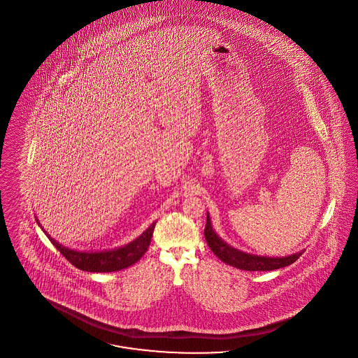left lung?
I'll return each instance as SVG.
<instances>
[{
  "label": "left lung",
  "instance_id": "left-lung-1",
  "mask_svg": "<svg viewBox=\"0 0 358 358\" xmlns=\"http://www.w3.org/2000/svg\"><path fill=\"white\" fill-rule=\"evenodd\" d=\"M203 233H205L206 243L215 256L221 261H224L225 264L236 266L237 269H241V271H249V272L262 271V272H265V271L280 269V268H284V266L293 264L302 255V252H300V253H296V255H292L287 257L272 258L243 253L237 249H233L229 245H227L215 234V230L212 229L209 215H206V225H205Z\"/></svg>",
  "mask_w": 358,
  "mask_h": 358
}]
</instances>
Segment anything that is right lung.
Listing matches in <instances>:
<instances>
[{
    "mask_svg": "<svg viewBox=\"0 0 358 358\" xmlns=\"http://www.w3.org/2000/svg\"><path fill=\"white\" fill-rule=\"evenodd\" d=\"M155 227H156V222H153L138 238H136L133 243H129L127 246L109 250V252H99V253H86V252L72 250L62 246L61 243H56L49 234H48V238L57 248L59 253L77 269L85 271V272L109 273L125 269L143 257L150 245Z\"/></svg>",
    "mask_w": 358,
    "mask_h": 358,
    "instance_id": "add662e5",
    "label": "right lung"
}]
</instances>
